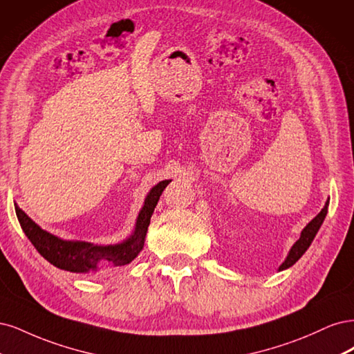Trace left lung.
Segmentation results:
<instances>
[{
	"label": "left lung",
	"instance_id": "obj_1",
	"mask_svg": "<svg viewBox=\"0 0 354 354\" xmlns=\"http://www.w3.org/2000/svg\"><path fill=\"white\" fill-rule=\"evenodd\" d=\"M328 206H329V200L325 203V207L321 210V213H319L316 218H313L309 223H307V226L301 231L299 241L292 245V248L290 250V254L287 256V259H285L283 263L279 266V270H283V269L292 266L295 261H297L306 253V250L310 247L313 238L316 236V234L319 231V227H321V225L324 223V219L328 213Z\"/></svg>",
	"mask_w": 354,
	"mask_h": 354
}]
</instances>
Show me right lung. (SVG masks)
Here are the masks:
<instances>
[{
    "label": "right lung",
    "mask_w": 354,
    "mask_h": 354,
    "mask_svg": "<svg viewBox=\"0 0 354 354\" xmlns=\"http://www.w3.org/2000/svg\"><path fill=\"white\" fill-rule=\"evenodd\" d=\"M170 180H162L148 194L144 207L140 212L133 235L127 241L116 245H94L82 241H63V239L41 230L29 216L16 206V214L21 230L35 245L38 253L47 259L51 265L69 272L86 273L97 270L100 266L113 265L124 266L142 252L144 239L150 225L151 214L160 198L163 189Z\"/></svg>",
    "instance_id": "obj_1"
}]
</instances>
